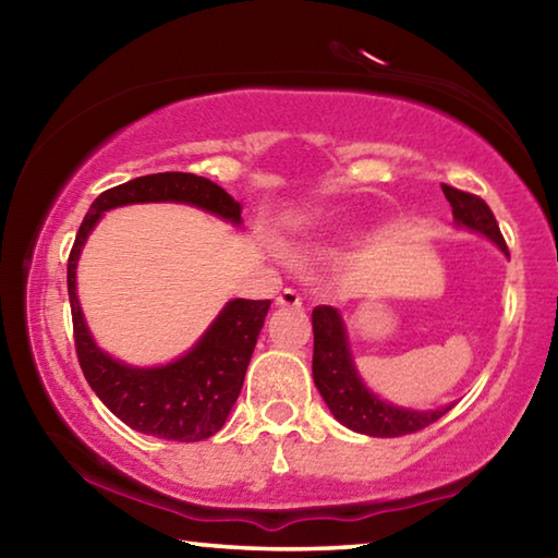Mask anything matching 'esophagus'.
Returning a JSON list of instances; mask_svg holds the SVG:
<instances>
[{
	"label": "esophagus",
	"instance_id": "34e87169",
	"mask_svg": "<svg viewBox=\"0 0 558 558\" xmlns=\"http://www.w3.org/2000/svg\"><path fill=\"white\" fill-rule=\"evenodd\" d=\"M278 305L280 307H300L302 305V298H300V292L298 290H292V288H286L278 295Z\"/></svg>",
	"mask_w": 558,
	"mask_h": 558
}]
</instances>
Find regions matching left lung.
Returning <instances> with one entry per match:
<instances>
[{
	"mask_svg": "<svg viewBox=\"0 0 558 558\" xmlns=\"http://www.w3.org/2000/svg\"><path fill=\"white\" fill-rule=\"evenodd\" d=\"M442 194H446V199L452 206V216H456L458 226H465L470 231L487 235L489 241L497 243L509 256L505 235L499 233L495 214L480 196L460 192V189L448 184H442ZM313 332L315 386L342 426L374 438H399L428 428L430 423L442 418L456 405H442L438 411H409L374 396L362 384V379H359L352 354H349L347 329L335 307L317 305L313 310Z\"/></svg>",
	"mask_w": 558,
	"mask_h": 558,
	"instance_id": "8db88e82",
	"label": "left lung"
}]
</instances>
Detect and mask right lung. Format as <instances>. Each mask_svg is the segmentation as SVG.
<instances>
[{"label": "right lung", "mask_w": 558, "mask_h": 558, "mask_svg": "<svg viewBox=\"0 0 558 558\" xmlns=\"http://www.w3.org/2000/svg\"><path fill=\"white\" fill-rule=\"evenodd\" d=\"M145 202L192 204L233 223H241L243 211L241 204L219 184L186 172L145 174L102 192L90 204L69 256L75 354L90 389L132 430L179 442L204 440L221 430L239 399L270 300H231L192 352L172 364L135 369L100 352L75 298V266H78L83 243L102 211Z\"/></svg>", "instance_id": "obj_1"}]
</instances>
